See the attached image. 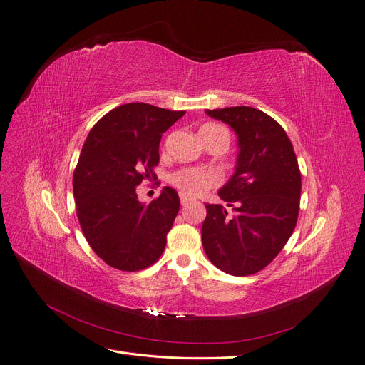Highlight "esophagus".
<instances>
[{
  "mask_svg": "<svg viewBox=\"0 0 365 365\" xmlns=\"http://www.w3.org/2000/svg\"><path fill=\"white\" fill-rule=\"evenodd\" d=\"M189 201H191V200H189L186 195H180V202H182V205H186Z\"/></svg>",
  "mask_w": 365,
  "mask_h": 365,
  "instance_id": "esophagus-1",
  "label": "esophagus"
}]
</instances>
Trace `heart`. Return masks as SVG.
Wrapping results in <instances>:
<instances>
[{
    "instance_id": "b5f03b06",
    "label": "heart",
    "mask_w": 365,
    "mask_h": 365,
    "mask_svg": "<svg viewBox=\"0 0 365 365\" xmlns=\"http://www.w3.org/2000/svg\"><path fill=\"white\" fill-rule=\"evenodd\" d=\"M217 133H227L217 123H205L201 126L200 134L201 137H210ZM170 182L173 186H176L179 191L185 195H200L209 187H213L220 183V174L215 170H204V168H182L170 176Z\"/></svg>"
}]
</instances>
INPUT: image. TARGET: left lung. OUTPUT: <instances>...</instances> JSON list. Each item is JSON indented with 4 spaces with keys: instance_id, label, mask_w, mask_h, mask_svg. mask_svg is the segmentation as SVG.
Here are the masks:
<instances>
[{
    "instance_id": "left-lung-1",
    "label": "left lung",
    "mask_w": 365,
    "mask_h": 365,
    "mask_svg": "<svg viewBox=\"0 0 365 365\" xmlns=\"http://www.w3.org/2000/svg\"><path fill=\"white\" fill-rule=\"evenodd\" d=\"M237 134L239 155L231 179L220 187L222 204H205L201 240L219 270L250 276L270 264L297 225L301 173L289 137L258 108L205 110Z\"/></svg>"
}]
</instances>
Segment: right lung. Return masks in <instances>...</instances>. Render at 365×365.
I'll list each match as a JSON object with an SVG mask.
<instances>
[{"label":"right lung","instance_id":"obj_1","mask_svg":"<svg viewBox=\"0 0 365 365\" xmlns=\"http://www.w3.org/2000/svg\"><path fill=\"white\" fill-rule=\"evenodd\" d=\"M183 115L145 103L123 104L88 134L73 174L77 217L92 250L118 270H143L165 249L179 195L164 186L146 205L135 189L143 180H156L161 137Z\"/></svg>","mask_w":365,"mask_h":365}]
</instances>
